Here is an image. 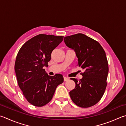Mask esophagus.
Masks as SVG:
<instances>
[{"label":"esophagus","mask_w":126,"mask_h":126,"mask_svg":"<svg viewBox=\"0 0 126 126\" xmlns=\"http://www.w3.org/2000/svg\"><path fill=\"white\" fill-rule=\"evenodd\" d=\"M63 79H64V81H68V80H69V78H67V77H63Z\"/></svg>","instance_id":"1"}]
</instances>
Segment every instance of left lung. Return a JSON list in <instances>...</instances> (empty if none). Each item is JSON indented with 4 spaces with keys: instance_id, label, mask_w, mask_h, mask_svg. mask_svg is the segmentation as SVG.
<instances>
[{
    "instance_id": "1",
    "label": "left lung",
    "mask_w": 126,
    "mask_h": 126,
    "mask_svg": "<svg viewBox=\"0 0 126 126\" xmlns=\"http://www.w3.org/2000/svg\"><path fill=\"white\" fill-rule=\"evenodd\" d=\"M66 46L74 50L78 65L84 69L83 78H70L75 83L69 95L73 102L81 107H89L100 101L107 85L109 65L106 53L100 43L83 33L64 38Z\"/></svg>"
}]
</instances>
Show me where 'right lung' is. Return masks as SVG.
I'll list each match as a JSON object with an SVG mask.
<instances>
[{"label": "right lung", "mask_w": 126, "mask_h": 126, "mask_svg": "<svg viewBox=\"0 0 126 126\" xmlns=\"http://www.w3.org/2000/svg\"><path fill=\"white\" fill-rule=\"evenodd\" d=\"M63 36L40 35L25 42L17 54L15 72L20 89L30 104L41 107L52 100L63 75L50 76L45 72L52 51L62 42Z\"/></svg>", "instance_id": "add662e5"}]
</instances>
